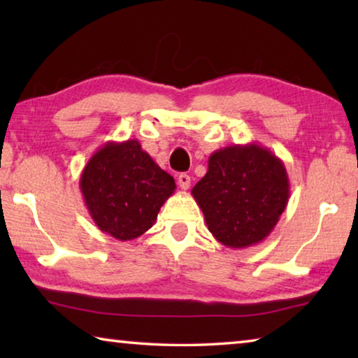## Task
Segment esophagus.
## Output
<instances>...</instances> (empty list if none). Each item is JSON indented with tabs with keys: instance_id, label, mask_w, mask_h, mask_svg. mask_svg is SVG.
Here are the masks:
<instances>
[{
	"instance_id": "34e87169",
	"label": "esophagus",
	"mask_w": 358,
	"mask_h": 358,
	"mask_svg": "<svg viewBox=\"0 0 358 358\" xmlns=\"http://www.w3.org/2000/svg\"><path fill=\"white\" fill-rule=\"evenodd\" d=\"M178 185H180V187L181 189H187V187H189V185H191V177L187 173H180L178 175Z\"/></svg>"
}]
</instances>
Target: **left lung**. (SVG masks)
Wrapping results in <instances>:
<instances>
[{
  "label": "left lung",
  "mask_w": 358,
  "mask_h": 358,
  "mask_svg": "<svg viewBox=\"0 0 358 358\" xmlns=\"http://www.w3.org/2000/svg\"><path fill=\"white\" fill-rule=\"evenodd\" d=\"M289 187L280 157L251 142L215 151L191 194L213 237L241 250L268 237L286 208Z\"/></svg>",
  "instance_id": "8db88e82"
}]
</instances>
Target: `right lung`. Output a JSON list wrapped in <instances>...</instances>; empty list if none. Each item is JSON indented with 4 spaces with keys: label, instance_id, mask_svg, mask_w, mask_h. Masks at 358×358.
<instances>
[{
    "label": "right lung",
    "instance_id": "right-lung-1",
    "mask_svg": "<svg viewBox=\"0 0 358 358\" xmlns=\"http://www.w3.org/2000/svg\"><path fill=\"white\" fill-rule=\"evenodd\" d=\"M175 187L172 175L162 171L136 138L104 143L80 175L90 216L101 232L120 241L147 232Z\"/></svg>",
    "mask_w": 358,
    "mask_h": 358
}]
</instances>
